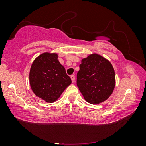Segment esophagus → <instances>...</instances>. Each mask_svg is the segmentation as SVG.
Segmentation results:
<instances>
[{"label": "esophagus", "instance_id": "obj_1", "mask_svg": "<svg viewBox=\"0 0 146 146\" xmlns=\"http://www.w3.org/2000/svg\"><path fill=\"white\" fill-rule=\"evenodd\" d=\"M70 78H71V80H72V82H74L75 81V76L74 75H71V76H70Z\"/></svg>", "mask_w": 146, "mask_h": 146}]
</instances>
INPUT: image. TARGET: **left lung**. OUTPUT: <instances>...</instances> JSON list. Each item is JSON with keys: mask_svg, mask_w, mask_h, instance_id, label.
<instances>
[{"mask_svg": "<svg viewBox=\"0 0 146 146\" xmlns=\"http://www.w3.org/2000/svg\"><path fill=\"white\" fill-rule=\"evenodd\" d=\"M115 82L113 68L104 58L94 54L82 59L76 84L88 102L97 104L107 100L113 92Z\"/></svg>", "mask_w": 146, "mask_h": 146, "instance_id": "1", "label": "left lung"}]
</instances>
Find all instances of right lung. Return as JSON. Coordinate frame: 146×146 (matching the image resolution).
<instances>
[{"instance_id": "1", "label": "right lung", "mask_w": 146, "mask_h": 146, "mask_svg": "<svg viewBox=\"0 0 146 146\" xmlns=\"http://www.w3.org/2000/svg\"><path fill=\"white\" fill-rule=\"evenodd\" d=\"M33 92L47 102L56 100L72 83L56 54L44 53L35 60L29 74Z\"/></svg>"}]
</instances>
